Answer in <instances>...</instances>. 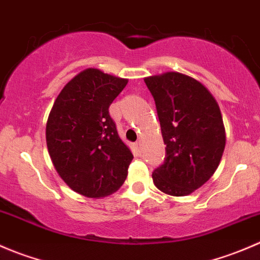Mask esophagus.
<instances>
[{
	"instance_id": "obj_1",
	"label": "esophagus",
	"mask_w": 260,
	"mask_h": 260,
	"mask_svg": "<svg viewBox=\"0 0 260 260\" xmlns=\"http://www.w3.org/2000/svg\"><path fill=\"white\" fill-rule=\"evenodd\" d=\"M135 148H136V151L140 152L141 149H142V142H141V141H137V142L135 143Z\"/></svg>"
}]
</instances>
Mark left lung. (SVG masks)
<instances>
[{
	"mask_svg": "<svg viewBox=\"0 0 260 260\" xmlns=\"http://www.w3.org/2000/svg\"><path fill=\"white\" fill-rule=\"evenodd\" d=\"M145 83L166 145L164 165L152 179L167 195H190L214 175L224 152L226 137L219 104L205 85L181 73L153 75Z\"/></svg>",
	"mask_w": 260,
	"mask_h": 260,
	"instance_id": "8db88e82",
	"label": "left lung"
}]
</instances>
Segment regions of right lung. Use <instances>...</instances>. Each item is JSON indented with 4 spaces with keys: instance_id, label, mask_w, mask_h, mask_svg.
Instances as JSON below:
<instances>
[{
    "instance_id": "1",
    "label": "right lung",
    "mask_w": 260,
    "mask_h": 260,
    "mask_svg": "<svg viewBox=\"0 0 260 260\" xmlns=\"http://www.w3.org/2000/svg\"><path fill=\"white\" fill-rule=\"evenodd\" d=\"M128 80L89 68L54 102L46 145L59 176L86 198H104L125 181L133 154L118 136L109 106Z\"/></svg>"
}]
</instances>
